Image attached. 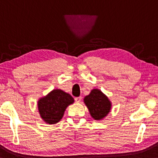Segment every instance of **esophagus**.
Here are the masks:
<instances>
[{
	"mask_svg": "<svg viewBox=\"0 0 158 158\" xmlns=\"http://www.w3.org/2000/svg\"><path fill=\"white\" fill-rule=\"evenodd\" d=\"M81 99H82V97L79 96V97H76V98H74V100H75L76 102H80L81 101Z\"/></svg>",
	"mask_w": 158,
	"mask_h": 158,
	"instance_id": "34e87169",
	"label": "esophagus"
}]
</instances>
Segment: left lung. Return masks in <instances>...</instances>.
<instances>
[{"mask_svg":"<svg viewBox=\"0 0 158 158\" xmlns=\"http://www.w3.org/2000/svg\"><path fill=\"white\" fill-rule=\"evenodd\" d=\"M84 102L91 116L95 120H102L107 116L112 106L109 98L98 89L92 90L85 97Z\"/></svg>","mask_w":158,"mask_h":158,"instance_id":"left-lung-1","label":"left lung"}]
</instances>
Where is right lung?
Here are the masks:
<instances>
[{
  "instance_id": "right-lung-1",
  "label": "right lung",
  "mask_w": 158,
  "mask_h": 158,
  "mask_svg": "<svg viewBox=\"0 0 158 158\" xmlns=\"http://www.w3.org/2000/svg\"><path fill=\"white\" fill-rule=\"evenodd\" d=\"M74 103V98L61 89H54L38 101V110L41 118L47 124L59 122L67 107Z\"/></svg>"
}]
</instances>
